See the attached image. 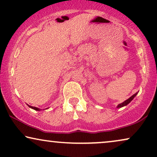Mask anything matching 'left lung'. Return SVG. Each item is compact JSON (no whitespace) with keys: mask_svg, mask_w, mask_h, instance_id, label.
<instances>
[{"mask_svg":"<svg viewBox=\"0 0 157 157\" xmlns=\"http://www.w3.org/2000/svg\"><path fill=\"white\" fill-rule=\"evenodd\" d=\"M137 94H138V93H135L134 95H133L132 96H131V97L129 98L128 99H127L126 100H125L124 102H123V103H121L119 104V105H118V106H117V108H120L124 107V106H126V105H128V104H129V103H131V100H132L133 99V98H134L136 97V95Z\"/></svg>","mask_w":157,"mask_h":157,"instance_id":"1","label":"left lung"}]
</instances>
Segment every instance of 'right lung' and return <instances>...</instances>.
Returning a JSON list of instances; mask_svg holds the SVG:
<instances>
[{
  "mask_svg": "<svg viewBox=\"0 0 157 157\" xmlns=\"http://www.w3.org/2000/svg\"><path fill=\"white\" fill-rule=\"evenodd\" d=\"M29 108H32V109L35 110H37V111H40V110H41V109H39V108H36V107H33V106H31V105H29ZM46 109H47V108H46Z\"/></svg>",
  "mask_w": 157,
  "mask_h": 157,
  "instance_id": "obj_1",
  "label": "right lung"
}]
</instances>
